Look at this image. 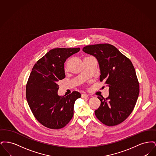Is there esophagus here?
<instances>
[{
  "label": "esophagus",
  "instance_id": "1",
  "mask_svg": "<svg viewBox=\"0 0 156 156\" xmlns=\"http://www.w3.org/2000/svg\"><path fill=\"white\" fill-rule=\"evenodd\" d=\"M89 97L88 96V95H87V94H82L81 97L82 98H88V97Z\"/></svg>",
  "mask_w": 156,
  "mask_h": 156
}]
</instances>
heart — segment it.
Segmentation results:
<instances>
[{
	"instance_id": "obj_1",
	"label": "heart",
	"mask_w": 156,
	"mask_h": 156,
	"mask_svg": "<svg viewBox=\"0 0 156 156\" xmlns=\"http://www.w3.org/2000/svg\"><path fill=\"white\" fill-rule=\"evenodd\" d=\"M67 65H66V66H65V70H67Z\"/></svg>"
}]
</instances>
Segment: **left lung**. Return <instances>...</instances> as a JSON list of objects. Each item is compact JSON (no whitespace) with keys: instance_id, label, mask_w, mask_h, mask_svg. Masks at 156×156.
<instances>
[{"instance_id":"left-lung-1","label":"left lung","mask_w":156,"mask_h":156,"mask_svg":"<svg viewBox=\"0 0 156 156\" xmlns=\"http://www.w3.org/2000/svg\"><path fill=\"white\" fill-rule=\"evenodd\" d=\"M82 50L97 58L101 70L100 81H104L109 87V97H98L101 105L95 114L106 126L118 125L131 114L139 97V83L133 65L109 44L87 45Z\"/></svg>"}]
</instances>
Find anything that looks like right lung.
<instances>
[{
  "label": "right lung",
  "instance_id": "obj_1",
  "mask_svg": "<svg viewBox=\"0 0 156 156\" xmlns=\"http://www.w3.org/2000/svg\"><path fill=\"white\" fill-rule=\"evenodd\" d=\"M80 48H57L50 50L35 64L26 84V95L30 109L43 126L59 129L67 125L74 115L75 101L81 94L58 96V82L66 76L64 62Z\"/></svg>",
  "mask_w": 156,
  "mask_h": 156
}]
</instances>
